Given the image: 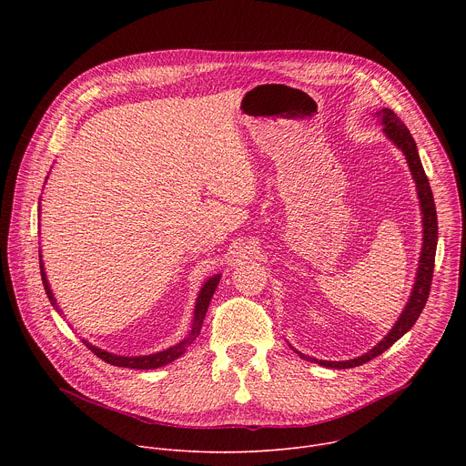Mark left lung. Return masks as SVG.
Segmentation results:
<instances>
[{"instance_id": "1", "label": "left lung", "mask_w": 466, "mask_h": 466, "mask_svg": "<svg viewBox=\"0 0 466 466\" xmlns=\"http://www.w3.org/2000/svg\"><path fill=\"white\" fill-rule=\"evenodd\" d=\"M374 117H378L380 123L383 125L385 137L404 153V157L408 160V166H410V171L413 175V180H415V186H417V195H419V203H420V214H422V250H420V258H419L415 284H413L410 300L404 306V311L400 313V317L396 319L394 326L389 329V334L378 345H374L369 352H365V354H361L354 360H347V361H326V360L308 358V356L300 354L299 350H295L291 347L302 360L313 361V363H319V365L329 367V369L360 367V365L374 360L376 356L383 354L389 347H392L398 339H400L404 334H408V331L413 328V324L417 322V319L420 317V313L426 306L430 288H431L435 250H437V212H435V203H433V193H431L428 177L424 173L417 144L411 137V132L408 130V127L390 108L378 110L374 114Z\"/></svg>"}]
</instances>
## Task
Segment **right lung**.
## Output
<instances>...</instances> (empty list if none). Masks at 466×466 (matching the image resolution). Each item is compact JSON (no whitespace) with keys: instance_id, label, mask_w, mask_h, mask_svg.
Masks as SVG:
<instances>
[{"instance_id":"add662e5","label":"right lung","mask_w":466,"mask_h":466,"mask_svg":"<svg viewBox=\"0 0 466 466\" xmlns=\"http://www.w3.org/2000/svg\"><path fill=\"white\" fill-rule=\"evenodd\" d=\"M47 180V177H46ZM40 208V207H38ZM40 212V210H38ZM40 275H42V284H44V289H46V295L51 302V306L62 315V309L58 308L56 304V299L53 295V289L47 282V275H46V269H44V261H42V254H40ZM219 280H221V275H214L210 277L201 291H198L197 295V300H195V309H193V320H191V328L187 331V336L178 341L177 345L166 349V350H160V352H153V354H147V356H119V354H114V352H108V350H103V349H97L96 345L88 343L86 339H83V343L97 356L101 358L103 361L114 365V367H127V369H140V370H149V369H158V367H164L175 360H178L186 349L198 338V334H201V328H203V320L207 317V311H208V306H210V300L219 286Z\"/></svg>"}]
</instances>
